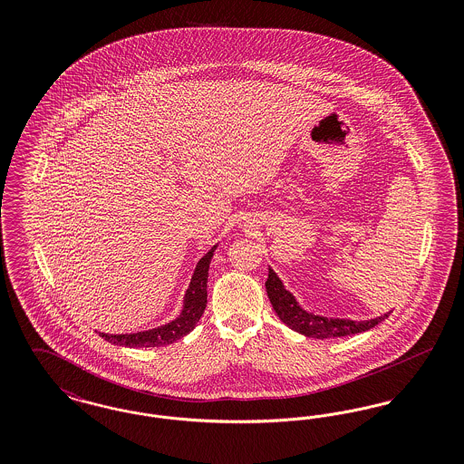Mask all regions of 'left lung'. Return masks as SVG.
I'll return each instance as SVG.
<instances>
[{
    "label": "left lung",
    "instance_id": "8db88e82",
    "mask_svg": "<svg viewBox=\"0 0 464 464\" xmlns=\"http://www.w3.org/2000/svg\"><path fill=\"white\" fill-rule=\"evenodd\" d=\"M266 292L275 313L288 329L313 339H332V337H344L358 332L371 331L377 324L384 322L392 313L390 311L381 316H375L371 320H360V322L350 320V318H327L322 314H314L297 303L295 295L285 288L284 282L278 278V275L271 267L267 271Z\"/></svg>",
    "mask_w": 464,
    "mask_h": 464
}]
</instances>
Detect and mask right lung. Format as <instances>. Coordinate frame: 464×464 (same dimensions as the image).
<instances>
[{
    "label": "right lung",
    "mask_w": 464,
    "mask_h": 464,
    "mask_svg": "<svg viewBox=\"0 0 464 464\" xmlns=\"http://www.w3.org/2000/svg\"><path fill=\"white\" fill-rule=\"evenodd\" d=\"M219 243H216L195 267V273L191 276L189 287L182 299V309L176 318L165 325H160L148 331L133 332V334H106L99 332L101 337L110 341L116 346H127V348H156V346H167L179 341L180 337L188 335L197 327V324L207 308V280H208V267L214 257V252Z\"/></svg>",
    "instance_id": "right-lung-1"
}]
</instances>
